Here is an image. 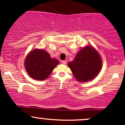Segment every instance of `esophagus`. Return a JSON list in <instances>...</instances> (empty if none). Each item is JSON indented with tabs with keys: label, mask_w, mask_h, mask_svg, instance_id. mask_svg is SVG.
<instances>
[{
	"label": "esophagus",
	"mask_w": 125,
	"mask_h": 125,
	"mask_svg": "<svg viewBox=\"0 0 125 125\" xmlns=\"http://www.w3.org/2000/svg\"><path fill=\"white\" fill-rule=\"evenodd\" d=\"M66 61H62V63H63V64H66Z\"/></svg>",
	"instance_id": "34e87169"
}]
</instances>
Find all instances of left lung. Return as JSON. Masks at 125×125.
<instances>
[{
  "label": "left lung",
  "mask_w": 125,
  "mask_h": 125,
  "mask_svg": "<svg viewBox=\"0 0 125 125\" xmlns=\"http://www.w3.org/2000/svg\"><path fill=\"white\" fill-rule=\"evenodd\" d=\"M102 61L98 52L91 46H86L77 53L67 65L79 82H87L96 76L102 68Z\"/></svg>",
  "instance_id": "1"
}]
</instances>
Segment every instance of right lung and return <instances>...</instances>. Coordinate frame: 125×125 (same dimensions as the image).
Instances as JSON below:
<instances>
[{
  "instance_id": "obj_1",
  "label": "right lung",
  "mask_w": 125,
  "mask_h": 125,
  "mask_svg": "<svg viewBox=\"0 0 125 125\" xmlns=\"http://www.w3.org/2000/svg\"><path fill=\"white\" fill-rule=\"evenodd\" d=\"M25 63L26 70L30 76L34 79L43 81L52 72L59 61L52 59L46 51L36 49L30 52Z\"/></svg>"
}]
</instances>
